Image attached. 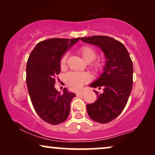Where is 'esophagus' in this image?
Listing matches in <instances>:
<instances>
[{"label":"esophagus","mask_w":155,"mask_h":155,"mask_svg":"<svg viewBox=\"0 0 155 155\" xmlns=\"http://www.w3.org/2000/svg\"><path fill=\"white\" fill-rule=\"evenodd\" d=\"M84 95V92H77V93H76V95H77V96H82Z\"/></svg>","instance_id":"obj_1"}]
</instances>
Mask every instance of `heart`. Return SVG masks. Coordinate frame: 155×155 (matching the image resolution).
<instances>
[{"label":"heart","instance_id":"heart-1","mask_svg":"<svg viewBox=\"0 0 155 155\" xmlns=\"http://www.w3.org/2000/svg\"><path fill=\"white\" fill-rule=\"evenodd\" d=\"M79 52L81 54L83 58L87 62H91L90 68L93 71L99 72L103 71L104 68L105 61L104 59H97L95 60L97 56V51L93 47L90 46L86 45L81 47L79 49ZM68 53L65 52L62 55L60 60V65L61 68H64L66 65L68 60ZM65 80L68 86L72 90H78L82 87V86L85 83H87L90 80V76L88 73L86 72H76L71 71L69 72L65 76Z\"/></svg>","mask_w":155,"mask_h":155}]
</instances>
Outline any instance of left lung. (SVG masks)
<instances>
[{
	"mask_svg": "<svg viewBox=\"0 0 155 155\" xmlns=\"http://www.w3.org/2000/svg\"><path fill=\"white\" fill-rule=\"evenodd\" d=\"M83 42L98 46L106 58L104 72L90 84L103 88L101 94L95 92L97 100L87 105L88 115L99 123H108L117 118L127 105L133 88V62L123 44L105 35L81 38Z\"/></svg>",
	"mask_w": 155,
	"mask_h": 155,
	"instance_id": "left-lung-1",
	"label": "left lung"
}]
</instances>
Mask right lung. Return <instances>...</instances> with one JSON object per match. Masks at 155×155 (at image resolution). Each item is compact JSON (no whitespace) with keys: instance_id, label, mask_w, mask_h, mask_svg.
Returning a JSON list of instances; mask_svg holds the SVG:
<instances>
[{"instance_id":"1","label":"right lung","mask_w":155,"mask_h":155,"mask_svg":"<svg viewBox=\"0 0 155 155\" xmlns=\"http://www.w3.org/2000/svg\"><path fill=\"white\" fill-rule=\"evenodd\" d=\"M76 38H50L42 41L31 51L26 66V82L31 101L41 120L58 124L67 120L70 104L75 94L63 89L60 94L54 88L60 72V60Z\"/></svg>"}]
</instances>
